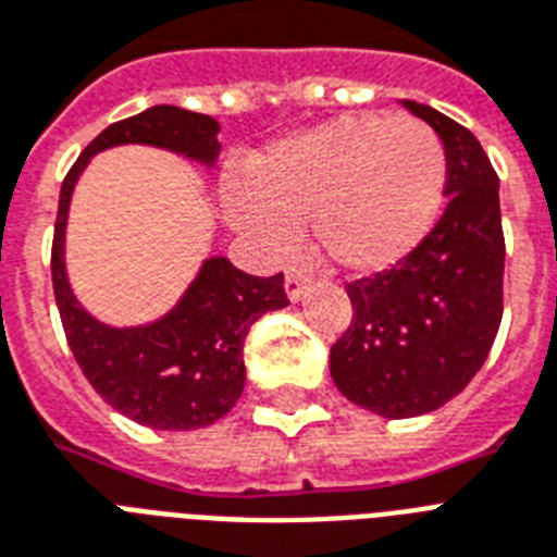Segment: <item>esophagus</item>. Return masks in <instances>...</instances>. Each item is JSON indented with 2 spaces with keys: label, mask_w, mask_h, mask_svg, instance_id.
<instances>
[{
  "label": "esophagus",
  "mask_w": 557,
  "mask_h": 557,
  "mask_svg": "<svg viewBox=\"0 0 557 557\" xmlns=\"http://www.w3.org/2000/svg\"><path fill=\"white\" fill-rule=\"evenodd\" d=\"M305 287H307V275L301 273V270H290V273H287V278H284V293H287V299L299 301L301 293H305Z\"/></svg>",
  "instance_id": "34e87169"
}]
</instances>
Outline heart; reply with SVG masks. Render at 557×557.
I'll use <instances>...</instances> for the list:
<instances>
[{
	"label": "heart",
	"mask_w": 557,
	"mask_h": 557,
	"mask_svg": "<svg viewBox=\"0 0 557 557\" xmlns=\"http://www.w3.org/2000/svg\"><path fill=\"white\" fill-rule=\"evenodd\" d=\"M448 163L425 123L342 114L264 146L226 221L264 258H287L307 221L313 250L348 275H380L420 250L446 201Z\"/></svg>",
	"instance_id": "heart-1"
}]
</instances>
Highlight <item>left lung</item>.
<instances>
[{
	"label": "left lung",
	"mask_w": 557,
	"mask_h": 557,
	"mask_svg": "<svg viewBox=\"0 0 557 557\" xmlns=\"http://www.w3.org/2000/svg\"><path fill=\"white\" fill-rule=\"evenodd\" d=\"M399 102L446 149V212L403 264L348 284L354 322L331 348L336 388L385 420L420 417L455 399L486 362L504 315L495 169L469 128L431 106Z\"/></svg>",
	"instance_id": "1"
}]
</instances>
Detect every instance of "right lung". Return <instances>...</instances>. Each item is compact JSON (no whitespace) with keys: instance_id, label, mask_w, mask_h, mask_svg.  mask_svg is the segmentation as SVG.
<instances>
[{"instance_id":"obj_1","label":"right lung","mask_w":557,"mask_h":557,"mask_svg":"<svg viewBox=\"0 0 557 557\" xmlns=\"http://www.w3.org/2000/svg\"><path fill=\"white\" fill-rule=\"evenodd\" d=\"M209 114L152 106L111 123L86 146L62 181L53 226L51 278L71 354L106 403L128 420L158 431H193L230 413L244 391V339L270 310L287 307L284 275L242 273L224 256L203 258L184 296L144 324L100 322L79 305L65 270V226L74 186L91 158L114 146H154L203 169H215L221 144Z\"/></svg>"}]
</instances>
